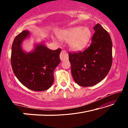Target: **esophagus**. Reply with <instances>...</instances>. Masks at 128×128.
<instances>
[{"label":"esophagus","mask_w":128,"mask_h":128,"mask_svg":"<svg viewBox=\"0 0 128 128\" xmlns=\"http://www.w3.org/2000/svg\"><path fill=\"white\" fill-rule=\"evenodd\" d=\"M60 59L62 61L68 60V54L65 51H62L60 55Z\"/></svg>","instance_id":"1"}]
</instances>
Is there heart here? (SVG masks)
<instances>
[{
  "mask_svg": "<svg viewBox=\"0 0 128 128\" xmlns=\"http://www.w3.org/2000/svg\"><path fill=\"white\" fill-rule=\"evenodd\" d=\"M92 36L91 30L88 27L75 26L62 30L58 34L60 40L69 41L70 48L74 51L85 48L89 43Z\"/></svg>",
  "mask_w": 128,
  "mask_h": 128,
  "instance_id": "b5f03b06",
  "label": "heart"
}]
</instances>
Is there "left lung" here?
I'll return each mask as SVG.
<instances>
[{
  "label": "left lung",
  "mask_w": 128,
  "mask_h": 128,
  "mask_svg": "<svg viewBox=\"0 0 128 128\" xmlns=\"http://www.w3.org/2000/svg\"><path fill=\"white\" fill-rule=\"evenodd\" d=\"M95 33L90 46L83 52L69 53L71 73L81 86L95 85L107 76L112 62V43L108 32L99 24L94 27Z\"/></svg>",
  "instance_id": "8db88e82"
}]
</instances>
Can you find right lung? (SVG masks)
I'll use <instances>...</instances> for the list:
<instances>
[{"mask_svg": "<svg viewBox=\"0 0 128 128\" xmlns=\"http://www.w3.org/2000/svg\"><path fill=\"white\" fill-rule=\"evenodd\" d=\"M30 36V32L25 30L15 37L12 46L11 66L22 85L32 90L41 92L52 85L54 71L60 62L62 50H51L41 42L35 43L33 50L28 52L22 49V43Z\"/></svg>", "mask_w": 128, "mask_h": 128, "instance_id": "add662e5", "label": "right lung"}]
</instances>
